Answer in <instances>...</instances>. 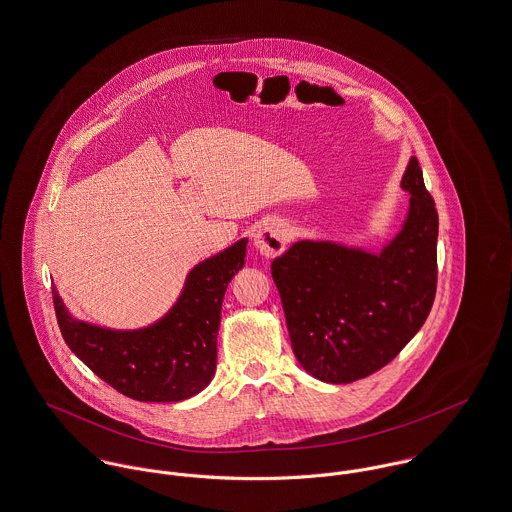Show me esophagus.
I'll return each instance as SVG.
<instances>
[{
    "label": "esophagus",
    "mask_w": 512,
    "mask_h": 512,
    "mask_svg": "<svg viewBox=\"0 0 512 512\" xmlns=\"http://www.w3.org/2000/svg\"><path fill=\"white\" fill-rule=\"evenodd\" d=\"M253 243H255L257 251H259L263 257L273 259V257L281 255L284 249H286L288 235H286V229H284L283 224L271 222V224H265L263 228L255 233Z\"/></svg>",
    "instance_id": "1"
}]
</instances>
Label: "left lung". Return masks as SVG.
Listing matches in <instances>:
<instances>
[{
	"mask_svg": "<svg viewBox=\"0 0 512 512\" xmlns=\"http://www.w3.org/2000/svg\"><path fill=\"white\" fill-rule=\"evenodd\" d=\"M404 228L381 255L298 241L271 263L298 363L326 383L389 365L426 322L438 284V212L418 159L402 178Z\"/></svg>",
	"mask_w": 512,
	"mask_h": 512,
	"instance_id": "1",
	"label": "left lung"
}]
</instances>
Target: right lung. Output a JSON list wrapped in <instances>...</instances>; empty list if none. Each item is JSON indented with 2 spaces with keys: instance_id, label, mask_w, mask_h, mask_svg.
Listing matches in <instances>:
<instances>
[{
  "instance_id": "right-lung-1",
  "label": "right lung",
  "mask_w": 512,
  "mask_h": 512,
  "mask_svg": "<svg viewBox=\"0 0 512 512\" xmlns=\"http://www.w3.org/2000/svg\"><path fill=\"white\" fill-rule=\"evenodd\" d=\"M247 239L196 265L171 312L149 328L115 332L76 322L53 288L58 328L72 353L125 397L176 402L200 393L216 369L228 283L245 263Z\"/></svg>"
}]
</instances>
